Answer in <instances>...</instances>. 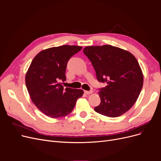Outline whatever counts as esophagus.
Returning <instances> with one entry per match:
<instances>
[{
  "label": "esophagus",
  "instance_id": "1",
  "mask_svg": "<svg viewBox=\"0 0 161 161\" xmlns=\"http://www.w3.org/2000/svg\"><path fill=\"white\" fill-rule=\"evenodd\" d=\"M85 93L86 94V95H89V94H91L92 92V91H85Z\"/></svg>",
  "mask_w": 161,
  "mask_h": 161
}]
</instances>
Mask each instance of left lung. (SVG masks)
<instances>
[{
	"label": "left lung",
	"instance_id": "obj_1",
	"mask_svg": "<svg viewBox=\"0 0 161 161\" xmlns=\"http://www.w3.org/2000/svg\"><path fill=\"white\" fill-rule=\"evenodd\" d=\"M83 52L94 67L97 80L107 84L99 89L101 103L95 111L110 118L125 114L136 103L143 86V74L136 58L110 45L86 46Z\"/></svg>",
	"mask_w": 161,
	"mask_h": 161
}]
</instances>
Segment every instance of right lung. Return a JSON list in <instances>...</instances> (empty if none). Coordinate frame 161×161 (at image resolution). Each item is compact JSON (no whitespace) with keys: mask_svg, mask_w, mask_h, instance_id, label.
<instances>
[{"mask_svg":"<svg viewBox=\"0 0 161 161\" xmlns=\"http://www.w3.org/2000/svg\"><path fill=\"white\" fill-rule=\"evenodd\" d=\"M81 46L64 45L40 52L32 60L25 76V84L31 101L43 114L52 118L69 115L83 90L66 87V69L70 58Z\"/></svg>","mask_w":161,"mask_h":161,"instance_id":"add662e5","label":"right lung"}]
</instances>
